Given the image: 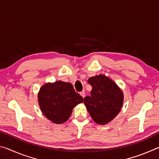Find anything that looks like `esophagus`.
Returning <instances> with one entry per match:
<instances>
[{
    "instance_id": "1",
    "label": "esophagus",
    "mask_w": 159,
    "mask_h": 159,
    "mask_svg": "<svg viewBox=\"0 0 159 159\" xmlns=\"http://www.w3.org/2000/svg\"><path fill=\"white\" fill-rule=\"evenodd\" d=\"M80 95H81L83 98H84V97L85 96V93L84 92V91H82V92L80 93Z\"/></svg>"
}]
</instances>
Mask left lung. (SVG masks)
I'll return each instance as SVG.
<instances>
[{
	"mask_svg": "<svg viewBox=\"0 0 159 159\" xmlns=\"http://www.w3.org/2000/svg\"><path fill=\"white\" fill-rule=\"evenodd\" d=\"M88 82L92 86L90 96L84 98V104L94 121L104 125L119 113L123 102L122 91L104 75L91 77Z\"/></svg>",
	"mask_w": 159,
	"mask_h": 159,
	"instance_id": "1",
	"label": "left lung"
}]
</instances>
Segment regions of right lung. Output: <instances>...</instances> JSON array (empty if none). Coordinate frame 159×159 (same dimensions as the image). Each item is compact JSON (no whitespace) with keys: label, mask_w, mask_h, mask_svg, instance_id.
<instances>
[{"label":"right lung","mask_w":159,"mask_h":159,"mask_svg":"<svg viewBox=\"0 0 159 159\" xmlns=\"http://www.w3.org/2000/svg\"><path fill=\"white\" fill-rule=\"evenodd\" d=\"M38 98L43 114L57 124L66 122L74 107L83 102V98L76 93L71 83L61 80L44 85Z\"/></svg>","instance_id":"right-lung-1"}]
</instances>
